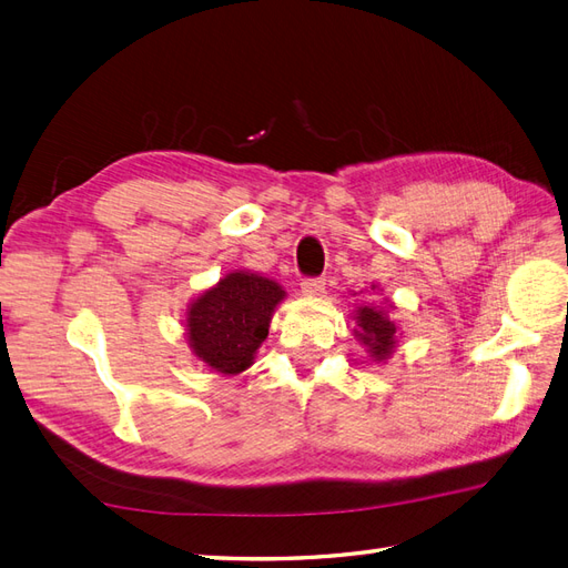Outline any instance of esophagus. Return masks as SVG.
Returning a JSON list of instances; mask_svg holds the SVG:
<instances>
[{"mask_svg": "<svg viewBox=\"0 0 568 568\" xmlns=\"http://www.w3.org/2000/svg\"><path fill=\"white\" fill-rule=\"evenodd\" d=\"M301 291L305 296H322L324 294V280L322 277H311L301 282Z\"/></svg>", "mask_w": 568, "mask_h": 568, "instance_id": "esophagus-1", "label": "esophagus"}]
</instances>
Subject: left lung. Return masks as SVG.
<instances>
[{"instance_id":"left-lung-1","label":"left lung","mask_w":568,"mask_h":568,"mask_svg":"<svg viewBox=\"0 0 568 568\" xmlns=\"http://www.w3.org/2000/svg\"><path fill=\"white\" fill-rule=\"evenodd\" d=\"M390 307V303L386 307L376 303H363L357 305V311H353V320L357 326L353 332L357 341L367 348V355L374 363H386L395 346H398V326L388 317Z\"/></svg>"}]
</instances>
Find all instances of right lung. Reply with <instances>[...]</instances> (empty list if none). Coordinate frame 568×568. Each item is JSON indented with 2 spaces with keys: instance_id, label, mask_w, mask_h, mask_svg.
I'll list each match as a JSON object with an SVG mask.
<instances>
[{
  "instance_id": "add662e5",
  "label": "right lung",
  "mask_w": 568,
  "mask_h": 568,
  "mask_svg": "<svg viewBox=\"0 0 568 568\" xmlns=\"http://www.w3.org/2000/svg\"><path fill=\"white\" fill-rule=\"evenodd\" d=\"M286 291L257 272H227L186 305L184 332L192 353L222 376L246 372L267 338Z\"/></svg>"
}]
</instances>
